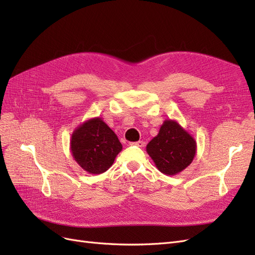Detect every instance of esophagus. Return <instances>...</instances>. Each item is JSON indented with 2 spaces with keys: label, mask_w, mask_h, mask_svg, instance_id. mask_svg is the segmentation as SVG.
<instances>
[{
  "label": "esophagus",
  "mask_w": 255,
  "mask_h": 255,
  "mask_svg": "<svg viewBox=\"0 0 255 255\" xmlns=\"http://www.w3.org/2000/svg\"><path fill=\"white\" fill-rule=\"evenodd\" d=\"M130 144L131 145H135V146H139V147H143L145 145V143L143 142V141H138V142H132V143H130Z\"/></svg>",
  "instance_id": "obj_1"
}]
</instances>
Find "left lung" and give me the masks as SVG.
Here are the masks:
<instances>
[{"label":"left lung","mask_w":255,"mask_h":255,"mask_svg":"<svg viewBox=\"0 0 255 255\" xmlns=\"http://www.w3.org/2000/svg\"><path fill=\"white\" fill-rule=\"evenodd\" d=\"M197 143L177 121L166 120L158 134L148 142L146 152L156 168L166 175H174L192 164Z\"/></svg>","instance_id":"8db88e82"}]
</instances>
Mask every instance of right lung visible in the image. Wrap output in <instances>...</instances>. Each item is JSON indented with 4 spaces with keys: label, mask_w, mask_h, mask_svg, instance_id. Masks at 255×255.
Segmentation results:
<instances>
[{
    "label": "right lung",
    "mask_w": 255,
    "mask_h": 255,
    "mask_svg": "<svg viewBox=\"0 0 255 255\" xmlns=\"http://www.w3.org/2000/svg\"><path fill=\"white\" fill-rule=\"evenodd\" d=\"M74 160L90 174L106 172L123 149L115 132L100 117L84 122L71 135Z\"/></svg>",
    "instance_id": "right-lung-1"
}]
</instances>
